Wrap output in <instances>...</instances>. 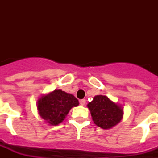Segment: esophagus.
<instances>
[{
    "label": "esophagus",
    "mask_w": 158,
    "mask_h": 158,
    "mask_svg": "<svg viewBox=\"0 0 158 158\" xmlns=\"http://www.w3.org/2000/svg\"><path fill=\"white\" fill-rule=\"evenodd\" d=\"M85 103H86V100H85V99H83V100H80V104H81V105L84 106V105H85Z\"/></svg>",
    "instance_id": "obj_1"
}]
</instances>
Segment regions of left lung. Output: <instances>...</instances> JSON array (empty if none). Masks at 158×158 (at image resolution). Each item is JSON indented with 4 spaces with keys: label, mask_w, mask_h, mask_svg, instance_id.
I'll return each instance as SVG.
<instances>
[{
    "label": "left lung",
    "mask_w": 158,
    "mask_h": 158,
    "mask_svg": "<svg viewBox=\"0 0 158 158\" xmlns=\"http://www.w3.org/2000/svg\"><path fill=\"white\" fill-rule=\"evenodd\" d=\"M87 106L94 123L102 129H110L122 120L123 107L111 101L107 96L97 95Z\"/></svg>",
    "instance_id": "obj_1"
}]
</instances>
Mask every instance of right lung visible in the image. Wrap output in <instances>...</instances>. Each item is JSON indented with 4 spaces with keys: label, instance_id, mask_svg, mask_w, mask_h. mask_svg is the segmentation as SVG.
I'll return each mask as SVG.
<instances>
[{
    "label": "right lung",
    "instance_id": "right-lung-1",
    "mask_svg": "<svg viewBox=\"0 0 158 158\" xmlns=\"http://www.w3.org/2000/svg\"><path fill=\"white\" fill-rule=\"evenodd\" d=\"M79 104L73 95L62 91L54 90L42 96L37 102L39 114L47 123L56 126L62 122L73 107Z\"/></svg>",
    "mask_w": 158,
    "mask_h": 158
}]
</instances>
